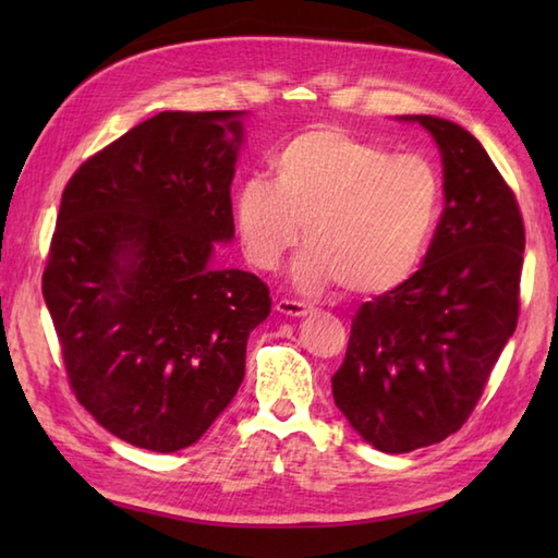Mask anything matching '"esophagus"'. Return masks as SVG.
<instances>
[{
	"label": "esophagus",
	"instance_id": "esophagus-1",
	"mask_svg": "<svg viewBox=\"0 0 558 558\" xmlns=\"http://www.w3.org/2000/svg\"><path fill=\"white\" fill-rule=\"evenodd\" d=\"M276 310H278L280 314H286V316L300 318V316H306V314H310V312H312V306H310V304H304V302H294V300H278Z\"/></svg>",
	"mask_w": 558,
	"mask_h": 558
}]
</instances>
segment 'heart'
Returning a JSON list of instances; mask_svg holds the SVG:
<instances>
[{
    "label": "heart",
    "mask_w": 558,
    "mask_h": 558,
    "mask_svg": "<svg viewBox=\"0 0 558 558\" xmlns=\"http://www.w3.org/2000/svg\"><path fill=\"white\" fill-rule=\"evenodd\" d=\"M272 180L248 177L234 192L232 218L246 258L272 270L282 254L310 242L292 264L304 292L333 286L381 294L420 266L441 213V177L420 156L338 126H312L272 150Z\"/></svg>",
    "instance_id": "1"
}]
</instances>
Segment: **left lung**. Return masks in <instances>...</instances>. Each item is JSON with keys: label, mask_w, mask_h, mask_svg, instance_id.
Masks as SVG:
<instances>
[{"label": "left lung", "mask_w": 558, "mask_h": 558, "mask_svg": "<svg viewBox=\"0 0 558 558\" xmlns=\"http://www.w3.org/2000/svg\"><path fill=\"white\" fill-rule=\"evenodd\" d=\"M432 134L446 206L417 272L364 302L333 400L366 444L410 453L456 434L518 324L525 228L511 186L468 129L402 114Z\"/></svg>", "instance_id": "left-lung-1"}]
</instances>
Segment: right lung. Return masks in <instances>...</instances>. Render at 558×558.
<instances>
[{
  "mask_svg": "<svg viewBox=\"0 0 558 558\" xmlns=\"http://www.w3.org/2000/svg\"><path fill=\"white\" fill-rule=\"evenodd\" d=\"M246 112H160L88 158L59 206L43 276L69 384L122 441L196 444L244 378L264 280L210 266L234 236Z\"/></svg>",
  "mask_w": 558,
  "mask_h": 558,
  "instance_id": "add662e5",
  "label": "right lung"
}]
</instances>
